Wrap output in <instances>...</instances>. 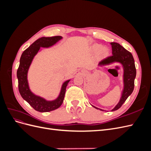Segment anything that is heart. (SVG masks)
I'll list each match as a JSON object with an SVG mask.
<instances>
[{
	"label": "heart",
	"instance_id": "heart-1",
	"mask_svg": "<svg viewBox=\"0 0 151 151\" xmlns=\"http://www.w3.org/2000/svg\"><path fill=\"white\" fill-rule=\"evenodd\" d=\"M91 50L94 53L98 52V56L100 57H105L108 55L109 50L106 47H102L101 45L95 43L91 47Z\"/></svg>",
	"mask_w": 151,
	"mask_h": 151
}]
</instances>
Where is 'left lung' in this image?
Masks as SVG:
<instances>
[{"label":"left lung","mask_w":151,"mask_h":151,"mask_svg":"<svg viewBox=\"0 0 151 151\" xmlns=\"http://www.w3.org/2000/svg\"><path fill=\"white\" fill-rule=\"evenodd\" d=\"M110 44L112 48L113 55L99 62L98 65H107L112 63L116 62L120 63L123 68V89L119 102L115 108L111 109V111H113L119 109L125 103L128 97L133 92L134 89V80L136 77V68L134 57L130 52L127 51L119 43L112 42ZM93 106L99 110L104 111L94 106Z\"/></svg>","instance_id":"1"}]
</instances>
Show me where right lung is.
I'll return each mask as SVG.
<instances>
[{
    "instance_id": "1",
    "label": "right lung",
    "mask_w": 151,
    "mask_h": 151,
    "mask_svg": "<svg viewBox=\"0 0 151 151\" xmlns=\"http://www.w3.org/2000/svg\"><path fill=\"white\" fill-rule=\"evenodd\" d=\"M62 38L60 36L53 37H42L32 43L22 53L19 65L17 71L18 88L22 98L28 102L35 110L39 112H49L60 107L64 99L66 88L70 81L67 80L63 83L60 94L57 99L47 101L43 98L32 93L28 81V72L35 56L38 53L41 47L48 48L57 43Z\"/></svg>"
}]
</instances>
